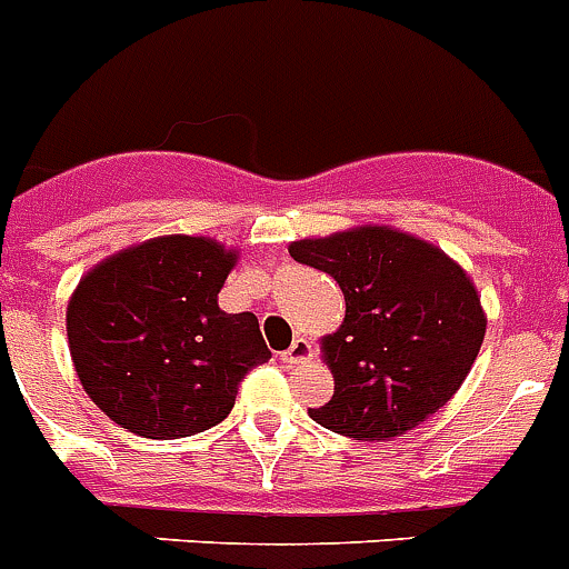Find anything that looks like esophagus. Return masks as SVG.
<instances>
[{
  "label": "esophagus",
  "instance_id": "esophagus-1",
  "mask_svg": "<svg viewBox=\"0 0 569 569\" xmlns=\"http://www.w3.org/2000/svg\"><path fill=\"white\" fill-rule=\"evenodd\" d=\"M310 357H313V345H310L305 337H296L293 342H290L288 351L279 353V359L284 362V366H299V362H305V359Z\"/></svg>",
  "mask_w": 569,
  "mask_h": 569
}]
</instances>
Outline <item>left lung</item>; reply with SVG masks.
<instances>
[{"instance_id":"left-lung-1","label":"left lung","mask_w":569,"mask_h":569,"mask_svg":"<svg viewBox=\"0 0 569 569\" xmlns=\"http://www.w3.org/2000/svg\"><path fill=\"white\" fill-rule=\"evenodd\" d=\"M333 276L345 319L322 337L333 397L310 417L353 440H388L443 409L472 371L487 313L463 267L411 232L362 224L290 241Z\"/></svg>"}]
</instances>
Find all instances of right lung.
<instances>
[{
    "label": "right lung",
    "mask_w": 569,
    "mask_h": 569,
    "mask_svg": "<svg viewBox=\"0 0 569 569\" xmlns=\"http://www.w3.org/2000/svg\"><path fill=\"white\" fill-rule=\"evenodd\" d=\"M238 250L207 236H158L82 276L66 308L86 395L120 429L174 440L221 423L238 382L270 359L252 313L218 293Z\"/></svg>",
    "instance_id": "obj_1"
}]
</instances>
